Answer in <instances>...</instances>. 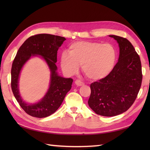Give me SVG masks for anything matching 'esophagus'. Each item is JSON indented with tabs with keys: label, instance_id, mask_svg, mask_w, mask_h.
<instances>
[{
	"label": "esophagus",
	"instance_id": "34e87169",
	"mask_svg": "<svg viewBox=\"0 0 150 150\" xmlns=\"http://www.w3.org/2000/svg\"><path fill=\"white\" fill-rule=\"evenodd\" d=\"M75 83L76 85L77 86H81L84 85V82H82V81H80V80H79V79H77V80H76V81H75Z\"/></svg>",
	"mask_w": 150,
	"mask_h": 150
}]
</instances>
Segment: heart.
Wrapping results in <instances>:
<instances>
[{
	"label": "heart",
	"instance_id": "heart-1",
	"mask_svg": "<svg viewBox=\"0 0 150 150\" xmlns=\"http://www.w3.org/2000/svg\"><path fill=\"white\" fill-rule=\"evenodd\" d=\"M117 58V50L112 44L78 41L69 46L68 53H62L60 66L64 72L71 75L77 73L79 65H82L86 77L98 81L112 71Z\"/></svg>",
	"mask_w": 150,
	"mask_h": 150
}]
</instances>
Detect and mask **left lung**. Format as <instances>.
Listing matches in <instances>:
<instances>
[{"mask_svg": "<svg viewBox=\"0 0 150 150\" xmlns=\"http://www.w3.org/2000/svg\"><path fill=\"white\" fill-rule=\"evenodd\" d=\"M119 43L118 62L109 75L90 85L88 105L98 115L113 117L128 110L141 86V62L132 43L117 35H110Z\"/></svg>", "mask_w": 150, "mask_h": 150, "instance_id": "obj_1", "label": "left lung"}]
</instances>
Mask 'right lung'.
Returning <instances> with one entry per match:
<instances>
[{
	"mask_svg": "<svg viewBox=\"0 0 150 150\" xmlns=\"http://www.w3.org/2000/svg\"><path fill=\"white\" fill-rule=\"evenodd\" d=\"M66 40L64 37L50 34H37L25 41L18 49L11 71V86L14 96L24 111L30 115L44 118L55 113L71 90L73 79L60 77L56 72L57 51ZM39 54L46 60L51 71L49 90L43 99L34 105H28L22 100L19 94L18 82L22 66L31 56Z\"/></svg>",
	"mask_w": 150,
	"mask_h": 150,
	"instance_id": "obj_1",
	"label": "right lung"
}]
</instances>
